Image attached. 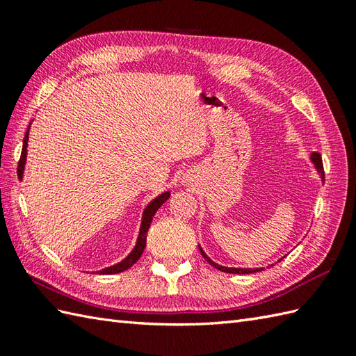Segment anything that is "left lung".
<instances>
[{
    "label": "left lung",
    "mask_w": 356,
    "mask_h": 356,
    "mask_svg": "<svg viewBox=\"0 0 356 356\" xmlns=\"http://www.w3.org/2000/svg\"><path fill=\"white\" fill-rule=\"evenodd\" d=\"M309 159H311L314 168L316 170V172H318L320 179L324 182V170H323L321 156H320L318 153H311V156H309ZM199 249H200V254L203 255V259H205V260L211 264V266L218 269V270H222V272H228V274H252V272H259V270L263 269V268H228V266H222V264H217L216 261L211 260L209 257L205 254V251H203V249H202L200 246H199ZM280 260H283V257H282V259H278V261H280Z\"/></svg>",
    "instance_id": "8db88e82"
}]
</instances>
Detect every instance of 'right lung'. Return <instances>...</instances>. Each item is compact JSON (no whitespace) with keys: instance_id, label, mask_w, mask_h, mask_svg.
<instances>
[{"instance_id":"obj_1","label":"right lung","mask_w":356,"mask_h":356,"mask_svg":"<svg viewBox=\"0 0 356 356\" xmlns=\"http://www.w3.org/2000/svg\"><path fill=\"white\" fill-rule=\"evenodd\" d=\"M32 122H33V120H32ZM32 122H30V125H32ZM30 125H29L27 131H26L24 142H22V153H21V159H19V163H18V179L19 180H22V177H24V168H26V162H27V145H29ZM170 195H171L170 191H163L162 194H159L157 197H154L153 200H151L145 208H143L142 220H140V228H139V236H138V240H136L134 248L131 249V252L128 254L124 260H120L119 263L113 264V266H108V268H104L102 270H99L101 274H105V275L119 274V272H124L128 268H131L133 264L140 259L143 249H145V245H147V234H148L151 222H153V217L157 213V209L162 207V203H165V200H168Z\"/></svg>"}]
</instances>
